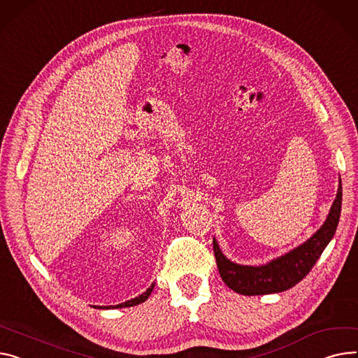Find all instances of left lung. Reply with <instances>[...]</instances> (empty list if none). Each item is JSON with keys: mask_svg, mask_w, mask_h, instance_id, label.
Here are the masks:
<instances>
[{"mask_svg": "<svg viewBox=\"0 0 358 358\" xmlns=\"http://www.w3.org/2000/svg\"><path fill=\"white\" fill-rule=\"evenodd\" d=\"M341 201L343 187L340 180L337 197L324 224L301 246L268 262L266 265L248 266L234 264L223 255L216 239H213L214 256L223 282L234 292L249 296L283 292L295 287L313 269L327 245L334 237L340 222Z\"/></svg>", "mask_w": 358, "mask_h": 358, "instance_id": "left-lung-1", "label": "left lung"}]
</instances>
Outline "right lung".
Instances as JSON below:
<instances>
[{"instance_id":"right-lung-1","label":"right lung","mask_w":358,"mask_h":358,"mask_svg":"<svg viewBox=\"0 0 358 358\" xmlns=\"http://www.w3.org/2000/svg\"><path fill=\"white\" fill-rule=\"evenodd\" d=\"M152 289H154V283L151 285V287H150V288H148V289H147L144 294H141L139 296H136V298H134V299H129V301H127V302H122V303H119V305L96 306V308H102V309H113V308H128V306H134V305H138V303L145 302V301L150 298V295H151Z\"/></svg>"}]
</instances>
